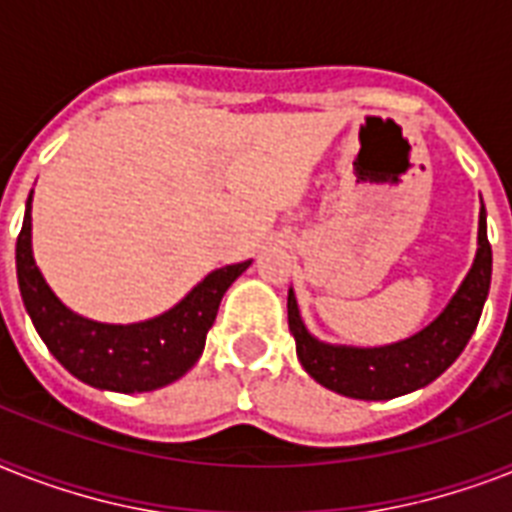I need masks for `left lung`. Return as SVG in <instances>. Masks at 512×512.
Instances as JSON below:
<instances>
[{
  "label": "left lung",
  "instance_id": "obj_1",
  "mask_svg": "<svg viewBox=\"0 0 512 512\" xmlns=\"http://www.w3.org/2000/svg\"><path fill=\"white\" fill-rule=\"evenodd\" d=\"M492 281V247L486 239V213L479 215V249L468 276L439 318L402 342L386 347H347L315 339L302 323L297 297L289 289V331L302 368L321 386L352 400H392L442 376L479 326Z\"/></svg>",
  "mask_w": 512,
  "mask_h": 512
}]
</instances>
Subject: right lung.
I'll return each mask as SVG.
<instances>
[{
	"mask_svg": "<svg viewBox=\"0 0 512 512\" xmlns=\"http://www.w3.org/2000/svg\"><path fill=\"white\" fill-rule=\"evenodd\" d=\"M31 197L15 247L18 286L41 342L57 363L78 381L105 392H152L178 381L205 350L223 294L252 260L207 273L178 305L149 321L128 326L89 321L62 305L33 260Z\"/></svg>",
	"mask_w": 512,
	"mask_h": 512,
	"instance_id": "1",
	"label": "right lung"
}]
</instances>
